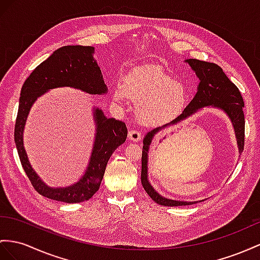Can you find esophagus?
I'll return each mask as SVG.
<instances>
[{"label": "esophagus", "instance_id": "obj_1", "mask_svg": "<svg viewBox=\"0 0 260 260\" xmlns=\"http://www.w3.org/2000/svg\"><path fill=\"white\" fill-rule=\"evenodd\" d=\"M128 138L131 139L132 142H139L142 139V134L139 133L138 131H135V129H132L128 132Z\"/></svg>", "mask_w": 260, "mask_h": 260}]
</instances>
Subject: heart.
Masks as SVG:
<instances>
[{
  "label": "heart",
  "instance_id": "b5f03b06",
  "mask_svg": "<svg viewBox=\"0 0 260 260\" xmlns=\"http://www.w3.org/2000/svg\"><path fill=\"white\" fill-rule=\"evenodd\" d=\"M131 99L136 104L137 117L145 125H162L174 121L188 100L184 86L161 69L141 66L125 75L123 85L113 90V100L124 104Z\"/></svg>",
  "mask_w": 260,
  "mask_h": 260
}]
</instances>
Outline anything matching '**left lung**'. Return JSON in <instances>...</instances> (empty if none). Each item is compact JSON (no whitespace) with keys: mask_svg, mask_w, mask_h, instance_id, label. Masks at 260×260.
<instances>
[{"mask_svg":"<svg viewBox=\"0 0 260 260\" xmlns=\"http://www.w3.org/2000/svg\"><path fill=\"white\" fill-rule=\"evenodd\" d=\"M187 62L191 69L196 72L200 82L198 85V91L194 98L187 105V108L174 121L164 126H159L154 129L149 131L146 134L143 141V155H142V184L147 192V194L154 200V201L160 205L165 206H180V205H190L196 204L200 201H178V200L167 199L160 196L154 189L151 183L148 180V152L152 139L155 135L164 128L169 126L177 125L187 119L191 115L196 114L198 111L202 108H216L222 110L226 115L229 116L235 131V136L238 146V152L242 154L244 150V141H245V117H244V101L241 92L237 86L233 83L231 80L226 77L221 67L212 63L198 60V59H187Z\"/></svg>","mask_w":260,"mask_h":260,"instance_id":"obj_1","label":"left lung"}]
</instances>
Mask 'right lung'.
Masks as SVG:
<instances>
[{
  "label": "right lung",
  "instance_id": "right-lung-1",
  "mask_svg": "<svg viewBox=\"0 0 260 260\" xmlns=\"http://www.w3.org/2000/svg\"><path fill=\"white\" fill-rule=\"evenodd\" d=\"M94 47L91 46H63L52 52L34 69L25 80L21 90L15 123L14 141L23 168L32 187L46 198L66 203L86 201L99 190L110 157L127 137L124 122L108 118L101 109L93 108L95 136L89 164L82 177L68 187L52 188L46 184L32 169L24 147V128L29 111L36 100L52 89L69 88L81 90L89 94L108 93L101 69L93 58Z\"/></svg>",
  "mask_w": 260,
  "mask_h": 260
}]
</instances>
